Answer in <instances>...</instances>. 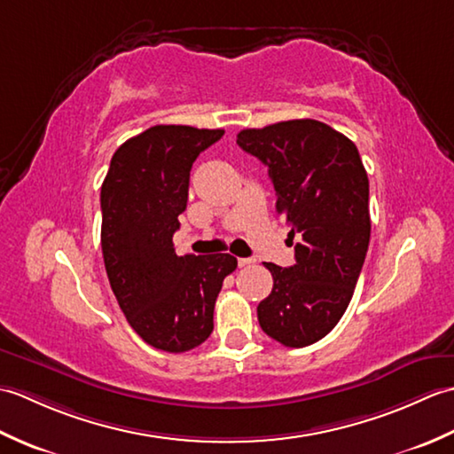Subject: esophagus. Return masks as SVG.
Here are the masks:
<instances>
[{
    "label": "esophagus",
    "mask_w": 454,
    "mask_h": 454,
    "mask_svg": "<svg viewBox=\"0 0 454 454\" xmlns=\"http://www.w3.org/2000/svg\"><path fill=\"white\" fill-rule=\"evenodd\" d=\"M254 262H255L254 257H239V259H238V265H239V267H246V265H252Z\"/></svg>",
    "instance_id": "34e87169"
}]
</instances>
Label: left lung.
Returning a JSON list of instances; mask_svg holds the SVG:
<instances>
[{
  "instance_id": "1",
  "label": "left lung",
  "mask_w": 454,
  "mask_h": 454,
  "mask_svg": "<svg viewBox=\"0 0 454 454\" xmlns=\"http://www.w3.org/2000/svg\"><path fill=\"white\" fill-rule=\"evenodd\" d=\"M236 142L269 168L277 215L291 226L288 236H301L293 267L265 263L273 291L257 306L259 325L285 347L312 345L341 320L369 249V177L359 150L314 119L246 129Z\"/></svg>"
}]
</instances>
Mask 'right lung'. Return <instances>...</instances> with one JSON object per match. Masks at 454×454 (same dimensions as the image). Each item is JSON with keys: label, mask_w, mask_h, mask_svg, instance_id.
Masks as SVG:
<instances>
[{"label": "right lung", "mask_w": 454, "mask_h": 454, "mask_svg": "<svg viewBox=\"0 0 454 454\" xmlns=\"http://www.w3.org/2000/svg\"><path fill=\"white\" fill-rule=\"evenodd\" d=\"M222 134L156 124L113 153L101 185V247L111 288L132 330L168 353L207 341L222 281L238 267L230 254L179 257L173 247L192 161Z\"/></svg>", "instance_id": "add662e5"}]
</instances>
